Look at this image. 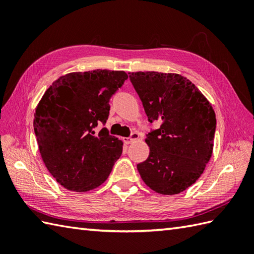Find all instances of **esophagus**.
Returning <instances> with one entry per match:
<instances>
[{
	"label": "esophagus",
	"instance_id": "obj_1",
	"mask_svg": "<svg viewBox=\"0 0 254 254\" xmlns=\"http://www.w3.org/2000/svg\"><path fill=\"white\" fill-rule=\"evenodd\" d=\"M138 137H139V135H138L137 133H132L131 136L124 138V143H126V144H131L133 141H135V139H138Z\"/></svg>",
	"mask_w": 254,
	"mask_h": 254
}]
</instances>
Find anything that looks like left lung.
Segmentation results:
<instances>
[{"label":"left lung","instance_id":"left-lung-1","mask_svg":"<svg viewBox=\"0 0 254 254\" xmlns=\"http://www.w3.org/2000/svg\"><path fill=\"white\" fill-rule=\"evenodd\" d=\"M130 79L152 123L149 156L137 165L145 185L164 195L183 192L198 179L213 154L216 116L191 80L176 73L133 72Z\"/></svg>","mask_w":254,"mask_h":254}]
</instances>
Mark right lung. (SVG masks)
<instances>
[{"instance_id": "1", "label": "right lung", "mask_w": 254, "mask_h": 254, "mask_svg": "<svg viewBox=\"0 0 254 254\" xmlns=\"http://www.w3.org/2000/svg\"><path fill=\"white\" fill-rule=\"evenodd\" d=\"M124 71L73 72L52 83L36 107L34 128L41 158L52 177L74 192L98 188L122 154L123 142L106 127L111 96Z\"/></svg>"}]
</instances>
